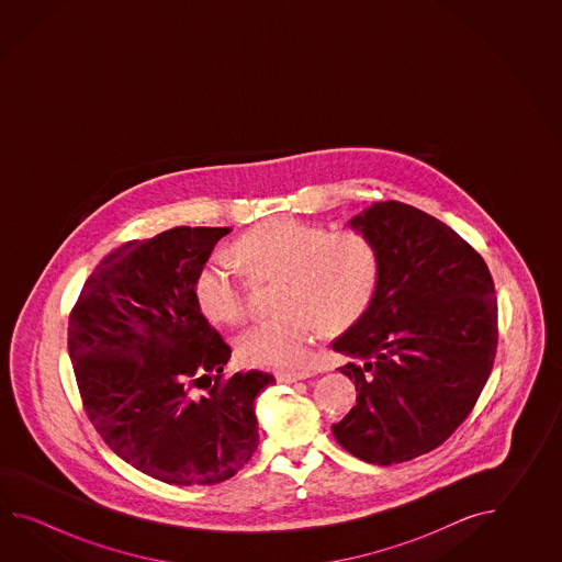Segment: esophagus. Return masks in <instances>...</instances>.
I'll use <instances>...</instances> for the list:
<instances>
[{"instance_id":"obj_1","label":"esophagus","mask_w":562,"mask_h":562,"mask_svg":"<svg viewBox=\"0 0 562 562\" xmlns=\"http://www.w3.org/2000/svg\"><path fill=\"white\" fill-rule=\"evenodd\" d=\"M277 382L279 383H293L299 380H307L311 378L310 371H277Z\"/></svg>"}]
</instances>
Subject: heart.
Segmentation results:
<instances>
[{
  "label": "heart",
  "mask_w": 562,
  "mask_h": 562,
  "mask_svg": "<svg viewBox=\"0 0 562 562\" xmlns=\"http://www.w3.org/2000/svg\"><path fill=\"white\" fill-rule=\"evenodd\" d=\"M239 263L257 277H279L277 315L252 323L237 337V356L249 366L299 370L310 363L319 331L341 334L366 315L378 293L382 259L361 231H335L293 216L249 228L233 245ZM209 322H240L247 303L237 271L225 257L204 261L192 283Z\"/></svg>",
  "instance_id": "b5f03b06"
}]
</instances>
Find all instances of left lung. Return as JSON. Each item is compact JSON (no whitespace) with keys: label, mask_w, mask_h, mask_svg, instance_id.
<instances>
[{"label":"left lung","mask_w":562,"mask_h":562,"mask_svg":"<svg viewBox=\"0 0 562 562\" xmlns=\"http://www.w3.org/2000/svg\"><path fill=\"white\" fill-rule=\"evenodd\" d=\"M370 237L382 277L370 310L331 347L358 400L335 440L390 467L428 454L468 418L498 346V305L484 259L416 206L373 203L349 221Z\"/></svg>","instance_id":"1"}]
</instances>
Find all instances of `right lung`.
I'll list each match as a JSON object with an SVG mask.
<instances>
[{"label": "right lung", "instance_id": "right-lung-1", "mask_svg": "<svg viewBox=\"0 0 562 562\" xmlns=\"http://www.w3.org/2000/svg\"><path fill=\"white\" fill-rule=\"evenodd\" d=\"M228 233L175 227L124 243L95 265L68 322L95 430L124 462L175 486L218 484L251 460L255 397L276 383L257 370L223 380L231 347L194 301V276Z\"/></svg>", "mask_w": 562, "mask_h": 562}]
</instances>
